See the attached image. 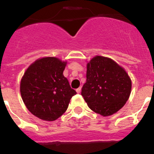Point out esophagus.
I'll list each match as a JSON object with an SVG mask.
<instances>
[{"label":"esophagus","mask_w":154,"mask_h":154,"mask_svg":"<svg viewBox=\"0 0 154 154\" xmlns=\"http://www.w3.org/2000/svg\"><path fill=\"white\" fill-rule=\"evenodd\" d=\"M81 90H82V88L81 87H79V88H78V89H76V92H77V93H80V92H81Z\"/></svg>","instance_id":"1"}]
</instances>
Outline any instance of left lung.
Instances as JSON below:
<instances>
[{"label":"left lung","mask_w":154,"mask_h":154,"mask_svg":"<svg viewBox=\"0 0 154 154\" xmlns=\"http://www.w3.org/2000/svg\"><path fill=\"white\" fill-rule=\"evenodd\" d=\"M131 88L129 75L111 58L96 55L87 63L81 94L96 113L108 116L119 111L130 97Z\"/></svg>","instance_id":"left-lung-1"}]
</instances>
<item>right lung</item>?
Instances as JSON below:
<instances>
[{"label":"right lung","instance_id":"1","mask_svg":"<svg viewBox=\"0 0 154 154\" xmlns=\"http://www.w3.org/2000/svg\"><path fill=\"white\" fill-rule=\"evenodd\" d=\"M67 62L55 57L39 58L25 71L20 92L27 109L45 121H54L67 110L76 92L63 75Z\"/></svg>","mask_w":154,"mask_h":154}]
</instances>
